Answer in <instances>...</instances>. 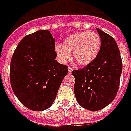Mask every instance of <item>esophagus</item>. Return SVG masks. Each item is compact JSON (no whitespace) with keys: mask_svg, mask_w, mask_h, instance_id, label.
I'll return each mask as SVG.
<instances>
[{"mask_svg":"<svg viewBox=\"0 0 131 131\" xmlns=\"http://www.w3.org/2000/svg\"><path fill=\"white\" fill-rule=\"evenodd\" d=\"M72 71H73V69L71 68V67H68V73L69 74H71V72H72Z\"/></svg>","mask_w":131,"mask_h":131,"instance_id":"1","label":"esophagus"}]
</instances>
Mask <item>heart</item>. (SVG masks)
Wrapping results in <instances>:
<instances>
[{
    "label": "heart",
    "instance_id": "1",
    "mask_svg": "<svg viewBox=\"0 0 131 131\" xmlns=\"http://www.w3.org/2000/svg\"><path fill=\"white\" fill-rule=\"evenodd\" d=\"M101 47V38L93 31H81L64 38L62 45L55 47L57 57L65 62L72 52L78 64L86 66L96 59Z\"/></svg>",
    "mask_w": 131,
    "mask_h": 131
}]
</instances>
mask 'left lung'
<instances>
[{
  "instance_id": "8db88e82",
  "label": "left lung",
  "mask_w": 131,
  "mask_h": 131,
  "mask_svg": "<svg viewBox=\"0 0 131 131\" xmlns=\"http://www.w3.org/2000/svg\"><path fill=\"white\" fill-rule=\"evenodd\" d=\"M101 38L98 55L93 62L71 72L75 78L74 94L78 103L91 111L107 107L118 92L122 60L115 40L96 28Z\"/></svg>"
}]
</instances>
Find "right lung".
Masks as SVG:
<instances>
[{
  "label": "right lung",
  "instance_id": "add662e5",
  "mask_svg": "<svg viewBox=\"0 0 131 131\" xmlns=\"http://www.w3.org/2000/svg\"><path fill=\"white\" fill-rule=\"evenodd\" d=\"M55 39L48 30L27 35L19 43L10 62L11 86L19 102L33 111L51 106L67 66L55 60Z\"/></svg>",
  "mask_w": 131,
  "mask_h": 131
}]
</instances>
